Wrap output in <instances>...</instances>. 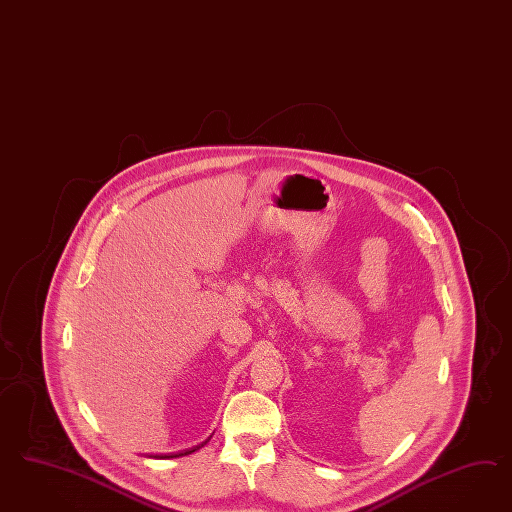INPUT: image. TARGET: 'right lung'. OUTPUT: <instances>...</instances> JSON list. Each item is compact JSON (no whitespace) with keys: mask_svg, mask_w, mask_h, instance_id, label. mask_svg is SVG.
<instances>
[{"mask_svg":"<svg viewBox=\"0 0 512 512\" xmlns=\"http://www.w3.org/2000/svg\"><path fill=\"white\" fill-rule=\"evenodd\" d=\"M210 441V437L206 439V441H202L201 445H197V447H191V449L180 450V452H171V454H155L152 458H180V456H187V454H191V452H195V450L202 449L206 443Z\"/></svg>","mask_w":512,"mask_h":512,"instance_id":"obj_1","label":"right lung"}]
</instances>
